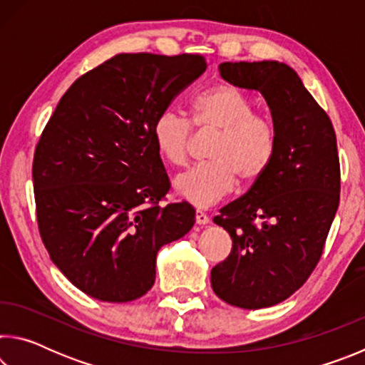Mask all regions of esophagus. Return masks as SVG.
Wrapping results in <instances>:
<instances>
[{
	"label": "esophagus",
	"mask_w": 365,
	"mask_h": 365,
	"mask_svg": "<svg viewBox=\"0 0 365 365\" xmlns=\"http://www.w3.org/2000/svg\"><path fill=\"white\" fill-rule=\"evenodd\" d=\"M196 224H200V225L209 224V215L206 212H202L201 209H197L196 211Z\"/></svg>",
	"instance_id": "34e87169"
}]
</instances>
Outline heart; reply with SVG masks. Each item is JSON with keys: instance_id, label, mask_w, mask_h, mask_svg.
Returning a JSON list of instances; mask_svg holds the SVG:
<instances>
[{"instance_id": "b5f03b06", "label": "heart", "mask_w": 365, "mask_h": 365, "mask_svg": "<svg viewBox=\"0 0 365 365\" xmlns=\"http://www.w3.org/2000/svg\"><path fill=\"white\" fill-rule=\"evenodd\" d=\"M191 123L202 135L215 133L209 164L178 175L175 190L196 206H209L230 193L237 178L245 187L261 180L275 158L279 133L269 114L255 110V101L237 86L219 83L191 101ZM154 146L172 165L188 163L195 133L190 120L163 110L153 122Z\"/></svg>"}]
</instances>
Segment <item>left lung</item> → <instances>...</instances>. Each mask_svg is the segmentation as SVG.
Listing matches in <instances>:
<instances>
[{
	"mask_svg": "<svg viewBox=\"0 0 365 365\" xmlns=\"http://www.w3.org/2000/svg\"><path fill=\"white\" fill-rule=\"evenodd\" d=\"M219 71L235 86L261 91L279 143L261 180L214 217L233 245L211 270V285L232 306L269 307L304 285L324 252L339 205L336 135L289 66L222 63Z\"/></svg>",
	"mask_w": 365,
	"mask_h": 365,
	"instance_id": "8db88e82",
	"label": "left lung"
}]
</instances>
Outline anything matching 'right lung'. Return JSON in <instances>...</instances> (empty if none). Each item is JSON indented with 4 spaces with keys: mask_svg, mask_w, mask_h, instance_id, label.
Wrapping results in <instances>:
<instances>
[{
    "mask_svg": "<svg viewBox=\"0 0 365 365\" xmlns=\"http://www.w3.org/2000/svg\"><path fill=\"white\" fill-rule=\"evenodd\" d=\"M206 71L197 54H117L61 98L35 148L40 237L51 261L91 298L133 301L156 279L160 246L195 224L170 190L151 127Z\"/></svg>",
    "mask_w": 365,
    "mask_h": 365,
    "instance_id": "1",
    "label": "right lung"
}]
</instances>
